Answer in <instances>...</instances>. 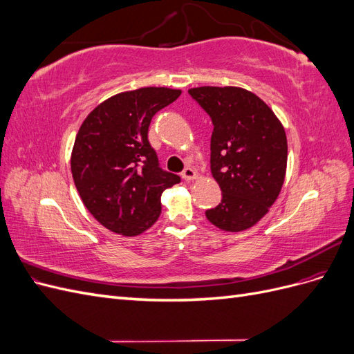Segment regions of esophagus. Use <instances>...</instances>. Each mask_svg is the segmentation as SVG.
Returning a JSON list of instances; mask_svg holds the SVG:
<instances>
[{"mask_svg": "<svg viewBox=\"0 0 354 354\" xmlns=\"http://www.w3.org/2000/svg\"><path fill=\"white\" fill-rule=\"evenodd\" d=\"M181 177H183L186 181H192V180H195L198 177V174H196L195 169H192L190 167H186L183 169V173H181Z\"/></svg>", "mask_w": 354, "mask_h": 354, "instance_id": "1", "label": "esophagus"}]
</instances>
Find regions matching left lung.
I'll use <instances>...</instances> for the list:
<instances>
[{
    "instance_id": "obj_1",
    "label": "left lung",
    "mask_w": 354,
    "mask_h": 354,
    "mask_svg": "<svg viewBox=\"0 0 354 354\" xmlns=\"http://www.w3.org/2000/svg\"><path fill=\"white\" fill-rule=\"evenodd\" d=\"M189 94L214 125L211 173L223 198L205 216L221 230L250 229L266 216L283 185V127L269 106L243 88L198 87Z\"/></svg>"
}]
</instances>
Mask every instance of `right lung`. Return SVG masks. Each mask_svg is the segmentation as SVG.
Wrapping results in <instances>:
<instances>
[{
	"mask_svg": "<svg viewBox=\"0 0 354 354\" xmlns=\"http://www.w3.org/2000/svg\"><path fill=\"white\" fill-rule=\"evenodd\" d=\"M180 90L146 87L99 104L75 138L71 169L84 205L106 229L136 236L160 216V195L180 183L159 167L147 131L153 115Z\"/></svg>",
	"mask_w": 354,
	"mask_h": 354,
	"instance_id": "right-lung-1",
	"label": "right lung"
}]
</instances>
